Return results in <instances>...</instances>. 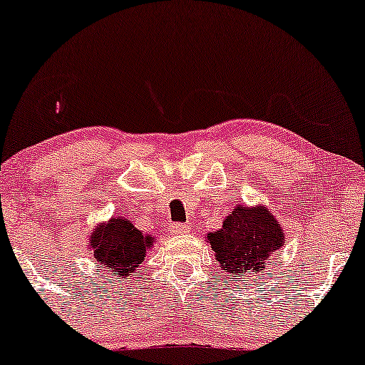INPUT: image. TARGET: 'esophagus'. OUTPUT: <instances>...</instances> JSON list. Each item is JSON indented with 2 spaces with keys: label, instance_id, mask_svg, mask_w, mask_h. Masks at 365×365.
Listing matches in <instances>:
<instances>
[{
  "label": "esophagus",
  "instance_id": "esophagus-1",
  "mask_svg": "<svg viewBox=\"0 0 365 365\" xmlns=\"http://www.w3.org/2000/svg\"><path fill=\"white\" fill-rule=\"evenodd\" d=\"M188 232L187 223H173L170 225V233L171 235H183V233Z\"/></svg>",
  "mask_w": 365,
  "mask_h": 365
}]
</instances>
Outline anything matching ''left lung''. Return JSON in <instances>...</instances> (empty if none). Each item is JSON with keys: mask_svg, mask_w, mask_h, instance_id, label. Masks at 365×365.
<instances>
[{"mask_svg": "<svg viewBox=\"0 0 365 365\" xmlns=\"http://www.w3.org/2000/svg\"><path fill=\"white\" fill-rule=\"evenodd\" d=\"M207 240L221 271L237 282L238 274L266 269L269 255L283 245L284 235L273 212L264 207L238 206L225 217L223 228L207 233Z\"/></svg>", "mask_w": 365, "mask_h": 365, "instance_id": "8db88e82", "label": "left lung"}]
</instances>
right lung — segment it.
Masks as SVG:
<instances>
[{
	"label": "right lung",
	"mask_w": 365,
	"mask_h": 365,
	"mask_svg": "<svg viewBox=\"0 0 365 365\" xmlns=\"http://www.w3.org/2000/svg\"><path fill=\"white\" fill-rule=\"evenodd\" d=\"M153 245V237H144L125 217H113L108 225L98 226L91 237L94 257L103 264L106 274L123 282L142 264L145 249Z\"/></svg>",
	"instance_id": "add662e5"
}]
</instances>
